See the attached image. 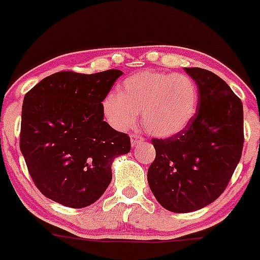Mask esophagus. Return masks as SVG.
I'll return each instance as SVG.
<instances>
[{
    "label": "esophagus",
    "instance_id": "esophagus-1",
    "mask_svg": "<svg viewBox=\"0 0 260 260\" xmlns=\"http://www.w3.org/2000/svg\"><path fill=\"white\" fill-rule=\"evenodd\" d=\"M143 141L144 138L141 135H139V134H133V135H131V145L133 146L138 145V144L143 143Z\"/></svg>",
    "mask_w": 260,
    "mask_h": 260
}]
</instances>
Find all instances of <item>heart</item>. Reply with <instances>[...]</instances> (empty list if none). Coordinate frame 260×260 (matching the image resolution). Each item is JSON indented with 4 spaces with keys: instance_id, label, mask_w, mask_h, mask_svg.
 <instances>
[{
    "instance_id": "obj_1",
    "label": "heart",
    "mask_w": 260,
    "mask_h": 260,
    "mask_svg": "<svg viewBox=\"0 0 260 260\" xmlns=\"http://www.w3.org/2000/svg\"><path fill=\"white\" fill-rule=\"evenodd\" d=\"M199 104L197 84L185 74L141 71L126 77L116 93L103 101L111 126L131 129L143 112V126L150 135L170 138L181 133L194 119Z\"/></svg>"
}]
</instances>
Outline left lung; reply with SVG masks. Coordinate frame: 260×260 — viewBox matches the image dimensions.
<instances>
[{"instance_id":"8db88e82","label":"left lung","mask_w":260,"mask_h":260,"mask_svg":"<svg viewBox=\"0 0 260 260\" xmlns=\"http://www.w3.org/2000/svg\"><path fill=\"white\" fill-rule=\"evenodd\" d=\"M197 82L199 104L181 133L152 139L156 156L148 183L162 208L189 213L218 199L228 185L244 144L243 104L224 80L200 68H185Z\"/></svg>"}]
</instances>
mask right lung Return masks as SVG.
<instances>
[{"mask_svg": "<svg viewBox=\"0 0 260 260\" xmlns=\"http://www.w3.org/2000/svg\"><path fill=\"white\" fill-rule=\"evenodd\" d=\"M121 75L56 72L25 95L20 149L49 199L76 209L92 204L110 184L115 157L130 151L127 134L104 121L103 101Z\"/></svg>", "mask_w": 260, "mask_h": 260, "instance_id": "obj_1", "label": "right lung"}]
</instances>
